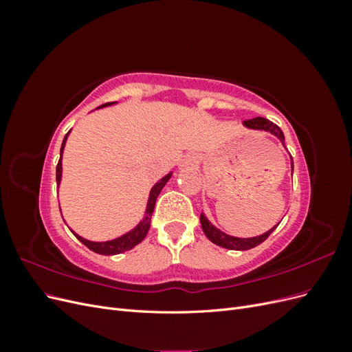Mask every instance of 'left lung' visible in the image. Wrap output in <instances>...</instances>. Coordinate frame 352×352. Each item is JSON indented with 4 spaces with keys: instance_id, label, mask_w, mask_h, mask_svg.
<instances>
[{
    "instance_id": "8db88e82",
    "label": "left lung",
    "mask_w": 352,
    "mask_h": 352,
    "mask_svg": "<svg viewBox=\"0 0 352 352\" xmlns=\"http://www.w3.org/2000/svg\"><path fill=\"white\" fill-rule=\"evenodd\" d=\"M243 126L250 127V129H257V131H265V132H270L273 133L276 138H279L280 142L285 146V135L280 131V127L278 124H274L273 122L264 119V117H255V119H250V120H245ZM292 158V157H291ZM292 164V170H294V162ZM199 221H201V226L202 230H204L206 236L212 242L219 245L221 248H226V250H235V251H245V250H251L254 247H257L261 242H264L270 236V233L278 228L276 225L274 228H272L270 230H267L265 233L260 236H254V238H235V236H230L226 235V233H223L221 230H219L217 228H214L211 225V223L207 220V217L204 214L199 216Z\"/></svg>"
}]
</instances>
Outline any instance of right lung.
Returning a JSON list of instances; mask_svg holds the SVG:
<instances>
[{
    "label": "right lung",
    "instance_id": "right-lung-1",
    "mask_svg": "<svg viewBox=\"0 0 352 352\" xmlns=\"http://www.w3.org/2000/svg\"><path fill=\"white\" fill-rule=\"evenodd\" d=\"M109 105V104H107ZM101 107H105V104L101 105ZM98 107V109H101ZM69 135V133H67ZM67 135L65 136V140H63L61 144V150H60V160H58V164H57V170H56V177H57V185H60V180H61V155H63V150H65V145H66V140H67ZM172 177V173L166 175L162 180H158V182L153 186L151 192H150V198H148V204H146V211H145V219L138 225L135 229H132L131 232L124 233L123 236L120 238H116L113 241H107V242H92L88 239H83L82 236H79L78 233H74L73 230V235L76 236L83 245H87V247L101 255H116V254H122L124 251H129L132 250L135 245H138L140 242L144 241V238L146 236L148 230H150V225H151V216L154 212V207H155V201L158 194L162 192V189L164 188V185L167 184V180Z\"/></svg>",
    "mask_w": 352,
    "mask_h": 352
}]
</instances>
